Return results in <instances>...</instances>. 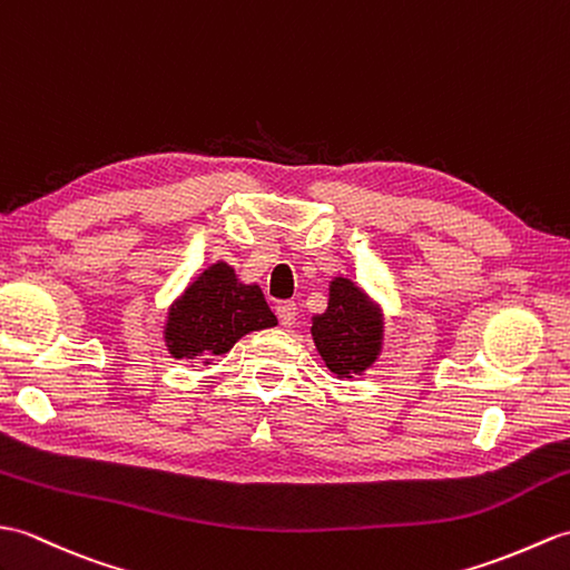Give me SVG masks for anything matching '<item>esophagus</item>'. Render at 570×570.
<instances>
[{
  "label": "esophagus",
  "instance_id": "1",
  "mask_svg": "<svg viewBox=\"0 0 570 570\" xmlns=\"http://www.w3.org/2000/svg\"><path fill=\"white\" fill-rule=\"evenodd\" d=\"M276 317L284 327H291L296 323V303L294 301H279L276 303Z\"/></svg>",
  "mask_w": 570,
  "mask_h": 570
}]
</instances>
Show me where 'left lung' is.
Wrapping results in <instances>:
<instances>
[{
	"mask_svg": "<svg viewBox=\"0 0 570 570\" xmlns=\"http://www.w3.org/2000/svg\"><path fill=\"white\" fill-rule=\"evenodd\" d=\"M311 335L330 372L337 379H352L379 360L383 315L360 286L335 276L325 313L313 315Z\"/></svg>",
	"mask_w": 570,
	"mask_h": 570,
	"instance_id": "left-lung-1",
	"label": "left lung"
}]
</instances>
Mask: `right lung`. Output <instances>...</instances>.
Listing matches in <instances>:
<instances>
[{"instance_id":"1","label":"right lung","mask_w":570,"mask_h":570,"mask_svg":"<svg viewBox=\"0 0 570 570\" xmlns=\"http://www.w3.org/2000/svg\"><path fill=\"white\" fill-rule=\"evenodd\" d=\"M276 315L257 284H243L230 264L216 262L204 269L171 303L165 345L175 360L210 364L230 352L237 340L255 330L274 327Z\"/></svg>"}]
</instances>
